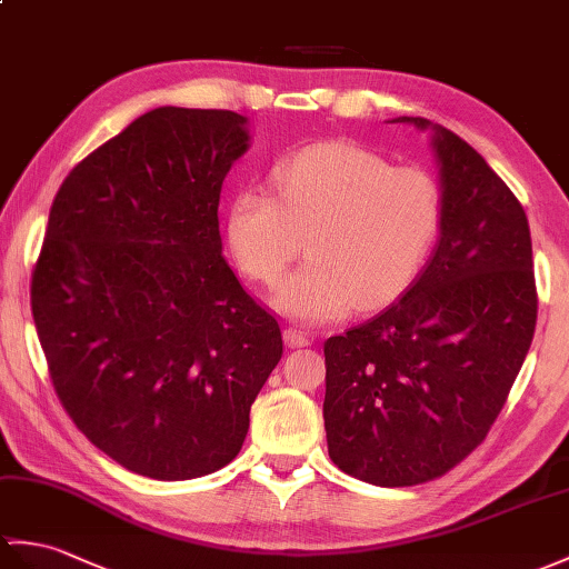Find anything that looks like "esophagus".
I'll return each mask as SVG.
<instances>
[{
  "mask_svg": "<svg viewBox=\"0 0 569 569\" xmlns=\"http://www.w3.org/2000/svg\"><path fill=\"white\" fill-rule=\"evenodd\" d=\"M283 339H286V345H288L290 349H306V347H310V337L298 332V329H293V327L286 329Z\"/></svg>",
  "mask_w": 569,
  "mask_h": 569,
  "instance_id": "1",
  "label": "esophagus"
}]
</instances>
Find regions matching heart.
<instances>
[{"label": "heart", "instance_id": "b5f03b06", "mask_svg": "<svg viewBox=\"0 0 569 569\" xmlns=\"http://www.w3.org/2000/svg\"><path fill=\"white\" fill-rule=\"evenodd\" d=\"M276 196L237 191L228 242L242 271L276 283L306 247L308 263L276 288L273 306L302 325L400 298L429 261L443 224L441 187L419 167H390L353 142H320L273 171Z\"/></svg>", "mask_w": 569, "mask_h": 569}]
</instances>
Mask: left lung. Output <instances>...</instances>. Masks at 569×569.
<instances>
[{
	"instance_id": "8db88e82",
	"label": "left lung",
	"mask_w": 569,
	"mask_h": 569,
	"mask_svg": "<svg viewBox=\"0 0 569 569\" xmlns=\"http://www.w3.org/2000/svg\"><path fill=\"white\" fill-rule=\"evenodd\" d=\"M443 224L398 302L325 341L329 458L378 487L429 482L495 425L536 329L531 230L517 196L466 140L427 118Z\"/></svg>"
}]
</instances>
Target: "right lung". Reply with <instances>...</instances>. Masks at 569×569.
Segmentation results:
<instances>
[{"label": "right lung", "mask_w": 569, "mask_h": 569, "mask_svg": "<svg viewBox=\"0 0 569 569\" xmlns=\"http://www.w3.org/2000/svg\"><path fill=\"white\" fill-rule=\"evenodd\" d=\"M247 116L160 106L79 162L52 201L31 310L87 439L152 480L240 453L281 327L222 257L218 203Z\"/></svg>", "instance_id": "add662e5"}]
</instances>
